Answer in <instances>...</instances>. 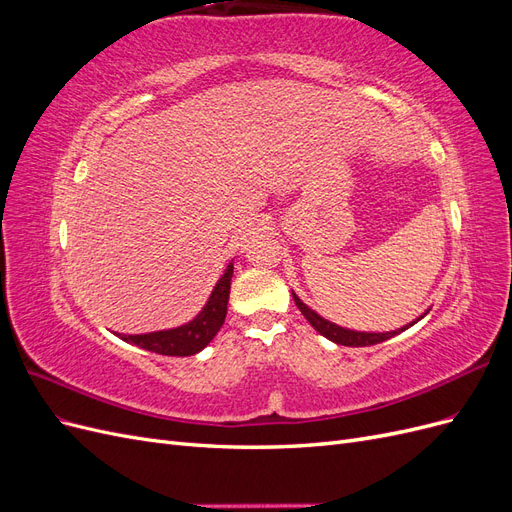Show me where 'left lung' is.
Returning a JSON list of instances; mask_svg holds the SVG:
<instances>
[{
    "label": "left lung",
    "instance_id": "left-lung-1",
    "mask_svg": "<svg viewBox=\"0 0 512 512\" xmlns=\"http://www.w3.org/2000/svg\"><path fill=\"white\" fill-rule=\"evenodd\" d=\"M292 299H294V303H297V307L301 309V314L307 318V322L312 324V327L322 335V337H327V339H331L333 344H339V346H352V348H359V346H374V344H380V342H386V339H391V337H395V335H399V333H404L406 329H410V327H414V324L421 320V318H425V314H421L418 318H414L412 322H408V324H404V327L401 329H395V331H384V333H376V331H354V329H346V327H339V324H335V322H331V320H327V318H322L316 309H312L309 307L307 303H303L297 294H294V290H292Z\"/></svg>",
    "mask_w": 512,
    "mask_h": 512
}]
</instances>
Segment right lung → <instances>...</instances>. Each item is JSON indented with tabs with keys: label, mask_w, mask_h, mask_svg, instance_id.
<instances>
[{
	"label": "right lung",
	"mask_w": 512,
	"mask_h": 512,
	"mask_svg": "<svg viewBox=\"0 0 512 512\" xmlns=\"http://www.w3.org/2000/svg\"><path fill=\"white\" fill-rule=\"evenodd\" d=\"M232 260L226 265L220 280L215 282L207 303L203 309L185 324L173 329H162V331H151V333H115L119 339L128 344H134L149 352H158L166 356H192L198 354L203 348L211 344V339L218 335L222 324L226 320V309H228V294H230V280H232Z\"/></svg>",
	"instance_id": "obj_1"
}]
</instances>
